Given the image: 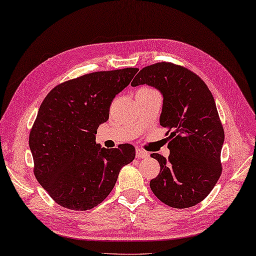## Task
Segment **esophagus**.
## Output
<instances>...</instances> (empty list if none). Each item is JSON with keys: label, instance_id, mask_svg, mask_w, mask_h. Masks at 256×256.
Returning a JSON list of instances; mask_svg holds the SVG:
<instances>
[{"label": "esophagus", "instance_id": "1", "mask_svg": "<svg viewBox=\"0 0 256 256\" xmlns=\"http://www.w3.org/2000/svg\"><path fill=\"white\" fill-rule=\"evenodd\" d=\"M148 156H149V153H148V152L142 151L141 149L136 150V158H146Z\"/></svg>", "mask_w": 256, "mask_h": 256}]
</instances>
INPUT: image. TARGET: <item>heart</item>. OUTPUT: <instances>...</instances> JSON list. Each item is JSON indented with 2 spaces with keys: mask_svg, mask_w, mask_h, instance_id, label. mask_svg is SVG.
I'll use <instances>...</instances> for the list:
<instances>
[{
  "mask_svg": "<svg viewBox=\"0 0 256 256\" xmlns=\"http://www.w3.org/2000/svg\"><path fill=\"white\" fill-rule=\"evenodd\" d=\"M141 90H150V88H141Z\"/></svg>",
  "mask_w": 256,
  "mask_h": 256,
  "instance_id": "1",
  "label": "heart"
}]
</instances>
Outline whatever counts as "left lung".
Here are the masks:
<instances>
[{
    "mask_svg": "<svg viewBox=\"0 0 256 256\" xmlns=\"http://www.w3.org/2000/svg\"><path fill=\"white\" fill-rule=\"evenodd\" d=\"M146 84L163 96L160 124L168 129L170 156H151L161 171L150 187L173 208H188L205 200L221 175L224 132L207 85L186 68L160 62L140 70L132 86Z\"/></svg>",
    "mask_w": 256,
    "mask_h": 256,
    "instance_id": "obj_1",
    "label": "left lung"
}]
</instances>
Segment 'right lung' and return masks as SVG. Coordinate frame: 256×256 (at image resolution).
Returning a JSON list of instances; mask_svg holds the SVG:
<instances>
[{
    "mask_svg": "<svg viewBox=\"0 0 256 256\" xmlns=\"http://www.w3.org/2000/svg\"><path fill=\"white\" fill-rule=\"evenodd\" d=\"M139 69L90 73L56 85L44 98L30 134L34 173L52 200L72 210H88L110 195L122 166L136 156L124 144L105 149L95 142L108 120L115 96Z\"/></svg>",
    "mask_w": 256,
    "mask_h": 256,
    "instance_id": "obj_1",
    "label": "right lung"
}]
</instances>
